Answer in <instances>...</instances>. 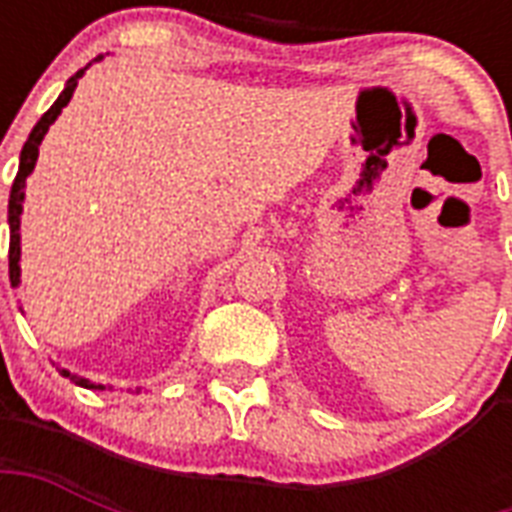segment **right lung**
<instances>
[{"label":"right lung","instance_id":"1","mask_svg":"<svg viewBox=\"0 0 512 512\" xmlns=\"http://www.w3.org/2000/svg\"><path fill=\"white\" fill-rule=\"evenodd\" d=\"M98 60H103V55H98V58L92 60V63H98ZM92 63H87L82 71H76V74L68 79L66 87H63V92L58 95V100H55V103L50 106V111H47V114H44L39 122H36V127L31 130V135H28L26 146H23V151H20L18 175H15V183H12L10 204H7V223H10V284L12 287H18L20 284V215H23V201H26V177L34 172L36 159H39V146H42V140H44V135H47V130H50V124L55 122V119L60 116V111L68 106V100H71V95H74L76 84H79V79H82L84 71H87ZM60 374H63V377H68L71 382H76V385H82V388H87V390L111 388V385L92 382V380H87V377H82V374L68 372V369H60ZM135 390H140V388H135Z\"/></svg>","mask_w":512,"mask_h":512}]
</instances>
